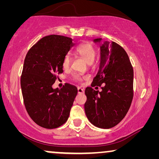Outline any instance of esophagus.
Here are the masks:
<instances>
[{"label":"esophagus","mask_w":159,"mask_h":159,"mask_svg":"<svg viewBox=\"0 0 159 159\" xmlns=\"http://www.w3.org/2000/svg\"><path fill=\"white\" fill-rule=\"evenodd\" d=\"M77 92H78V93H84V89H82L81 88H77Z\"/></svg>","instance_id":"34e87169"}]
</instances>
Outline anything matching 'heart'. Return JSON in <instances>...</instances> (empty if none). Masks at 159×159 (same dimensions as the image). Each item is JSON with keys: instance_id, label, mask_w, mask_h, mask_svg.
Wrapping results in <instances>:
<instances>
[{"instance_id": "b5f03b06", "label": "heart", "mask_w": 159, "mask_h": 159, "mask_svg": "<svg viewBox=\"0 0 159 159\" xmlns=\"http://www.w3.org/2000/svg\"><path fill=\"white\" fill-rule=\"evenodd\" d=\"M75 52L78 56H80L82 58H83V59L85 61L87 64H92L93 62V61H94L95 57V54H96V51H95L94 46L89 43H82V44L80 45L77 48ZM71 59L70 56L69 55L65 56L62 63L63 68L64 69H69L71 65ZM84 78H85V77H83V76L79 75H76L74 76V79H75L76 81H82V80H84Z\"/></svg>"}]
</instances>
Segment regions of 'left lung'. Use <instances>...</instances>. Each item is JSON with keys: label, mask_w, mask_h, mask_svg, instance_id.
Here are the masks:
<instances>
[{"label": "left lung", "mask_w": 159, "mask_h": 159, "mask_svg": "<svg viewBox=\"0 0 159 159\" xmlns=\"http://www.w3.org/2000/svg\"><path fill=\"white\" fill-rule=\"evenodd\" d=\"M101 40L97 38L93 42ZM133 68L125 49L114 42L102 43L100 67L91 84L98 88L103 84L102 91L91 87L84 91V111L91 124L109 129L125 118L133 98Z\"/></svg>", "instance_id": "left-lung-1"}]
</instances>
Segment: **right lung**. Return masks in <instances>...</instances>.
Listing matches in <instances>:
<instances>
[{"label":"right lung","mask_w":159,"mask_h":159,"mask_svg":"<svg viewBox=\"0 0 159 159\" xmlns=\"http://www.w3.org/2000/svg\"><path fill=\"white\" fill-rule=\"evenodd\" d=\"M75 45L70 38L52 34L40 39L26 55L21 77L24 103L40 127L57 128L69 118L77 88L68 83L61 90L52 85L56 74L64 71L63 60Z\"/></svg>","instance_id":"right-lung-1"}]
</instances>
